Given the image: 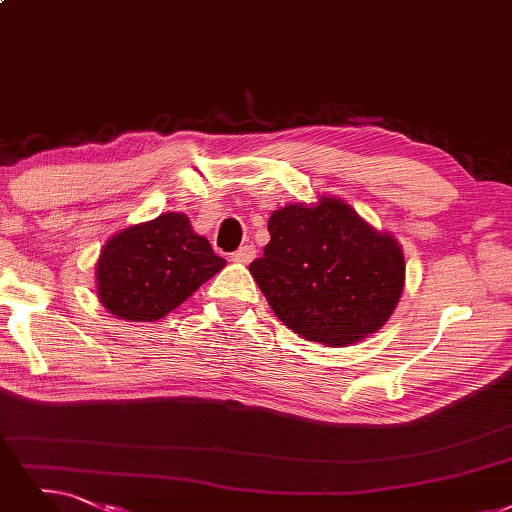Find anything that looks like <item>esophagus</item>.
Masks as SVG:
<instances>
[{
	"label": "esophagus",
	"mask_w": 512,
	"mask_h": 512,
	"mask_svg": "<svg viewBox=\"0 0 512 512\" xmlns=\"http://www.w3.org/2000/svg\"><path fill=\"white\" fill-rule=\"evenodd\" d=\"M254 256H256V248H254V245H241V248H239L237 252L231 254V260H233V262H239V264H248V262L254 260Z\"/></svg>",
	"instance_id": "esophagus-1"
}]
</instances>
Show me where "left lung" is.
<instances>
[{
	"instance_id": "1",
	"label": "left lung",
	"mask_w": 512,
	"mask_h": 512,
	"mask_svg": "<svg viewBox=\"0 0 512 512\" xmlns=\"http://www.w3.org/2000/svg\"><path fill=\"white\" fill-rule=\"evenodd\" d=\"M269 233L250 273L275 315L302 338L353 344L395 311L405 279L399 243L344 201L285 206L269 218Z\"/></svg>"
}]
</instances>
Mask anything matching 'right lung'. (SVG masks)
I'll list each match as a JSON object with an SVG mask.
<instances>
[{
    "instance_id": "right-lung-1",
    "label": "right lung",
    "mask_w": 512,
    "mask_h": 512,
    "mask_svg": "<svg viewBox=\"0 0 512 512\" xmlns=\"http://www.w3.org/2000/svg\"><path fill=\"white\" fill-rule=\"evenodd\" d=\"M224 267L185 214H161L117 233L100 252V302L128 321H157L185 302Z\"/></svg>"
}]
</instances>
